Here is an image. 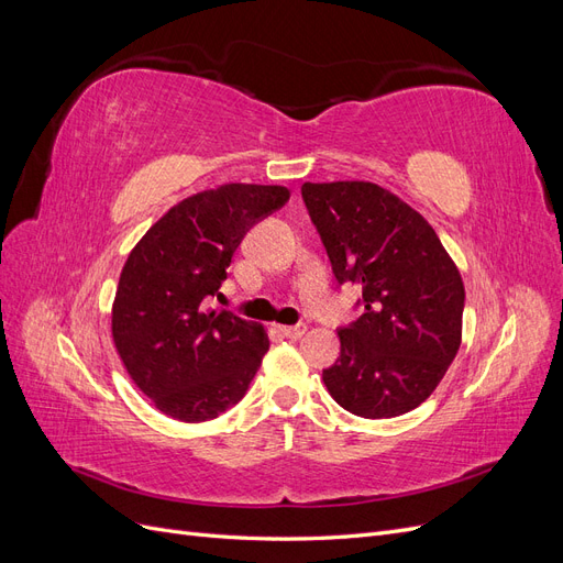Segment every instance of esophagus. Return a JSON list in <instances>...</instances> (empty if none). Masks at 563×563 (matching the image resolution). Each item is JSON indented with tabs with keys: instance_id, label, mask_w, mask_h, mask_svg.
<instances>
[{
	"instance_id": "34e87169",
	"label": "esophagus",
	"mask_w": 563,
	"mask_h": 563,
	"mask_svg": "<svg viewBox=\"0 0 563 563\" xmlns=\"http://www.w3.org/2000/svg\"><path fill=\"white\" fill-rule=\"evenodd\" d=\"M305 331H308V327L305 323H294V327H279V333L288 340H298L305 335Z\"/></svg>"
}]
</instances>
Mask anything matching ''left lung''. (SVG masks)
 I'll return each mask as SVG.
<instances>
[{
  "instance_id": "1",
  "label": "left lung",
  "mask_w": 563,
  "mask_h": 563,
  "mask_svg": "<svg viewBox=\"0 0 563 563\" xmlns=\"http://www.w3.org/2000/svg\"><path fill=\"white\" fill-rule=\"evenodd\" d=\"M335 282L356 284L364 314L338 329L340 356L321 378L360 418H395L428 399L455 360L465 286L418 211L364 180L300 187Z\"/></svg>"
}]
</instances>
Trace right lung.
<instances>
[{
    "instance_id": "obj_1",
    "label": "right lung",
    "mask_w": 563,
    "mask_h": 563,
    "mask_svg": "<svg viewBox=\"0 0 563 563\" xmlns=\"http://www.w3.org/2000/svg\"><path fill=\"white\" fill-rule=\"evenodd\" d=\"M291 197L230 183L187 197L135 244L119 277L112 338L133 383L162 413L203 422L240 401L269 340L261 323L203 310L246 232Z\"/></svg>"
}]
</instances>
